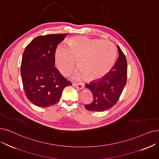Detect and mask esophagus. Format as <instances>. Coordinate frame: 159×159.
Instances as JSON below:
<instances>
[{"label": "esophagus", "instance_id": "esophagus-1", "mask_svg": "<svg viewBox=\"0 0 159 159\" xmlns=\"http://www.w3.org/2000/svg\"><path fill=\"white\" fill-rule=\"evenodd\" d=\"M72 85L74 87H75V88L79 89H84V85H82L81 84H75V83H74L72 84Z\"/></svg>", "mask_w": 159, "mask_h": 159}]
</instances>
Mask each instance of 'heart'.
<instances>
[{
	"mask_svg": "<svg viewBox=\"0 0 159 159\" xmlns=\"http://www.w3.org/2000/svg\"><path fill=\"white\" fill-rule=\"evenodd\" d=\"M117 49L113 42L86 36H75L69 40L68 48L59 45L56 49L55 61L61 74L68 75L75 60L79 70L74 78H84L93 81L103 78L115 63Z\"/></svg>",
	"mask_w": 159,
	"mask_h": 159,
	"instance_id": "obj_1",
	"label": "heart"
}]
</instances>
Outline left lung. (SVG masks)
I'll use <instances>...</instances> for the list:
<instances>
[{
  "instance_id": "8db88e82",
  "label": "left lung",
  "mask_w": 159,
  "mask_h": 159,
  "mask_svg": "<svg viewBox=\"0 0 159 159\" xmlns=\"http://www.w3.org/2000/svg\"><path fill=\"white\" fill-rule=\"evenodd\" d=\"M118 59L111 70L103 78L85 84L93 94V100L85 108L92 111H104L112 107L118 101L127 79V62L117 46Z\"/></svg>"
}]
</instances>
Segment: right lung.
<instances>
[{
    "mask_svg": "<svg viewBox=\"0 0 159 159\" xmlns=\"http://www.w3.org/2000/svg\"><path fill=\"white\" fill-rule=\"evenodd\" d=\"M67 34L40 36L32 40L23 53L21 74L27 98L42 107L59 100L64 89L72 84L55 67L57 47Z\"/></svg>",
    "mask_w": 159,
    "mask_h": 159,
    "instance_id": "right-lung-1",
    "label": "right lung"
}]
</instances>
